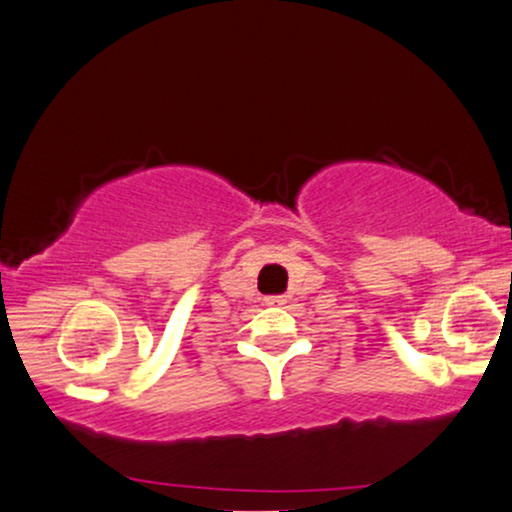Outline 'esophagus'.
Here are the masks:
<instances>
[{
    "instance_id": "esophagus-1",
    "label": "esophagus",
    "mask_w": 512,
    "mask_h": 512,
    "mask_svg": "<svg viewBox=\"0 0 512 512\" xmlns=\"http://www.w3.org/2000/svg\"><path fill=\"white\" fill-rule=\"evenodd\" d=\"M264 303H267V305H283V303H286V298H283V295H267V298H264Z\"/></svg>"
}]
</instances>
